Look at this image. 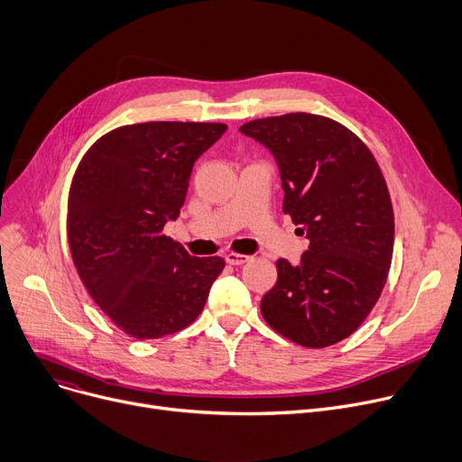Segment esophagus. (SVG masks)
I'll use <instances>...</instances> for the list:
<instances>
[{
    "label": "esophagus",
    "instance_id": "34e87169",
    "mask_svg": "<svg viewBox=\"0 0 462 462\" xmlns=\"http://www.w3.org/2000/svg\"><path fill=\"white\" fill-rule=\"evenodd\" d=\"M225 260H226V263H230V265H243V263H247V262L251 260V256L237 254V253H228V254L225 256Z\"/></svg>",
    "mask_w": 462,
    "mask_h": 462
}]
</instances>
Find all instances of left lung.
Returning <instances> with one entry per match:
<instances>
[{
    "label": "left lung",
    "instance_id": "1",
    "mask_svg": "<svg viewBox=\"0 0 462 462\" xmlns=\"http://www.w3.org/2000/svg\"><path fill=\"white\" fill-rule=\"evenodd\" d=\"M281 172L282 211L310 241L299 265L276 262L263 319L304 347L351 336L375 306L392 263L393 209L374 153L340 122L290 113L239 128Z\"/></svg>",
    "mask_w": 462,
    "mask_h": 462
}]
</instances>
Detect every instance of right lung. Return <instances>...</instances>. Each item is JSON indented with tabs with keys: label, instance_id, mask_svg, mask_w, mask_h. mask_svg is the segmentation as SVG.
<instances>
[{
	"label": "right lung",
	"instance_id": "1",
	"mask_svg": "<svg viewBox=\"0 0 462 462\" xmlns=\"http://www.w3.org/2000/svg\"><path fill=\"white\" fill-rule=\"evenodd\" d=\"M213 122H144L88 148L69 197V245L106 316L137 340L178 332L202 312L225 267L195 258L163 228L176 221L195 162L226 132Z\"/></svg>",
	"mask_w": 462,
	"mask_h": 462
}]
</instances>
